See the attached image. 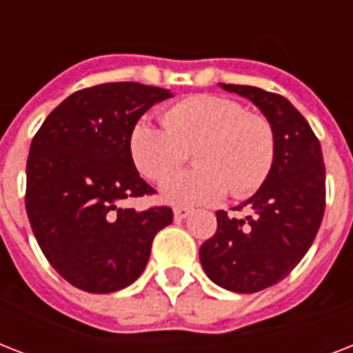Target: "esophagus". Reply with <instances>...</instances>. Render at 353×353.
Masks as SVG:
<instances>
[{
    "label": "esophagus",
    "instance_id": "34e87169",
    "mask_svg": "<svg viewBox=\"0 0 353 353\" xmlns=\"http://www.w3.org/2000/svg\"><path fill=\"white\" fill-rule=\"evenodd\" d=\"M190 212H192V210L188 209V207H176V209H174V218H176V220H185L187 216H190Z\"/></svg>",
    "mask_w": 353,
    "mask_h": 353
}]
</instances>
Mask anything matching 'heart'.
<instances>
[{"label": "heart", "mask_w": 353, "mask_h": 353, "mask_svg": "<svg viewBox=\"0 0 353 353\" xmlns=\"http://www.w3.org/2000/svg\"><path fill=\"white\" fill-rule=\"evenodd\" d=\"M163 128L139 121L130 132V155L144 177L161 181L187 161L196 168L179 172L161 185L166 201L214 203L231 190L245 198L260 188L274 161L269 121L247 113L240 102L220 95H192L161 113Z\"/></svg>", "instance_id": "obj_1"}]
</instances>
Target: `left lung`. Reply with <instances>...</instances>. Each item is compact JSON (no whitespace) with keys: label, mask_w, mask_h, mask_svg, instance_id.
<instances>
[{"label":"left lung","mask_w":353,"mask_h":353,"mask_svg":"<svg viewBox=\"0 0 353 353\" xmlns=\"http://www.w3.org/2000/svg\"><path fill=\"white\" fill-rule=\"evenodd\" d=\"M260 108L274 133V161L256 194L231 218L218 210V229L199 247V260L214 284L256 293L295 269L319 232L326 207L323 150L312 126L288 99L252 85L220 84Z\"/></svg>","instance_id":"obj_1"}]
</instances>
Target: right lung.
Here are the masks:
<instances>
[{
    "instance_id": "obj_1",
    "label": "right lung",
    "mask_w": 353,
    "mask_h": 353,
    "mask_svg": "<svg viewBox=\"0 0 353 353\" xmlns=\"http://www.w3.org/2000/svg\"><path fill=\"white\" fill-rule=\"evenodd\" d=\"M139 82L85 88L58 104L30 143L25 209L41 252L88 293H113L139 279L170 207L137 212L122 199L152 196L130 155V132L170 99Z\"/></svg>"
}]
</instances>
